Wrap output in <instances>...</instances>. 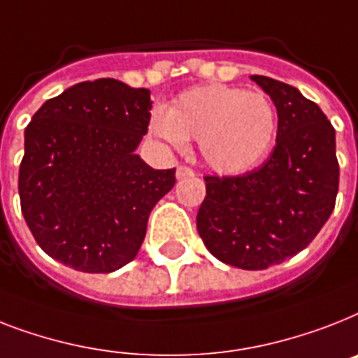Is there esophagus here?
<instances>
[{
    "label": "esophagus",
    "mask_w": 358,
    "mask_h": 358,
    "mask_svg": "<svg viewBox=\"0 0 358 358\" xmlns=\"http://www.w3.org/2000/svg\"><path fill=\"white\" fill-rule=\"evenodd\" d=\"M191 174H193V169H189L185 165H180L176 169V178H185V176H191Z\"/></svg>",
    "instance_id": "34e87169"
}]
</instances>
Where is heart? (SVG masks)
I'll list each match as a JSON object with an SVG mask.
<instances>
[{"label": "heart", "mask_w": 358, "mask_h": 358, "mask_svg": "<svg viewBox=\"0 0 358 358\" xmlns=\"http://www.w3.org/2000/svg\"><path fill=\"white\" fill-rule=\"evenodd\" d=\"M149 132L173 149L196 139L206 165L237 176L255 169L270 154L278 136V110L261 92L228 84L194 86L165 110H154Z\"/></svg>", "instance_id": "heart-1"}]
</instances>
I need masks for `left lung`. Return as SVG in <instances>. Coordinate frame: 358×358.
Here are the masks:
<instances>
[{
  "instance_id": "8db88e82",
  "label": "left lung",
  "mask_w": 358,
  "mask_h": 358,
  "mask_svg": "<svg viewBox=\"0 0 358 358\" xmlns=\"http://www.w3.org/2000/svg\"><path fill=\"white\" fill-rule=\"evenodd\" d=\"M278 110L270 158L243 176H206L196 229L219 261L264 270L315 239L335 209L338 159L335 129L300 90L252 75Z\"/></svg>"
}]
</instances>
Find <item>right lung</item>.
<instances>
[{
	"label": "right lung",
	"instance_id": "obj_1",
	"mask_svg": "<svg viewBox=\"0 0 358 358\" xmlns=\"http://www.w3.org/2000/svg\"><path fill=\"white\" fill-rule=\"evenodd\" d=\"M150 92L115 78L78 83L40 106L25 129L22 213L38 246L88 274L138 255L152 208L174 169L136 154L150 121Z\"/></svg>",
	"mask_w": 358,
	"mask_h": 358
}]
</instances>
